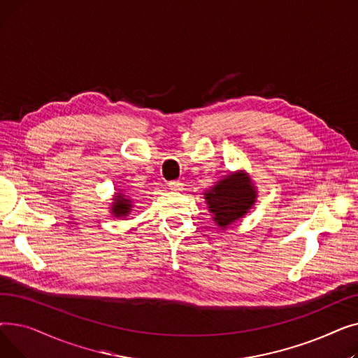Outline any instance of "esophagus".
Wrapping results in <instances>:
<instances>
[{
  "instance_id": "obj_1",
  "label": "esophagus",
  "mask_w": 358,
  "mask_h": 358,
  "mask_svg": "<svg viewBox=\"0 0 358 358\" xmlns=\"http://www.w3.org/2000/svg\"><path fill=\"white\" fill-rule=\"evenodd\" d=\"M168 187H169V189H171V190H174V192H178V190H181L182 184H181L180 181L173 180V181H169V182H168Z\"/></svg>"
}]
</instances>
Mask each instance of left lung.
<instances>
[{"instance_id":"left-lung-1","label":"left lung","mask_w":358,"mask_h":358,"mask_svg":"<svg viewBox=\"0 0 358 358\" xmlns=\"http://www.w3.org/2000/svg\"><path fill=\"white\" fill-rule=\"evenodd\" d=\"M206 194L209 210L220 228H227L245 215L255 201L257 192L245 174L224 177Z\"/></svg>"}]
</instances>
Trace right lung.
I'll list each match as a JSON object with an SVG mask.
<instances>
[{"label": "right lung", "instance_id": "obj_1", "mask_svg": "<svg viewBox=\"0 0 358 358\" xmlns=\"http://www.w3.org/2000/svg\"><path fill=\"white\" fill-rule=\"evenodd\" d=\"M115 200H116V203H113V208H111L115 216L120 217V216L129 215V212L131 210V201L129 199H126L123 194H117Z\"/></svg>", "mask_w": 358, "mask_h": 358}]
</instances>
